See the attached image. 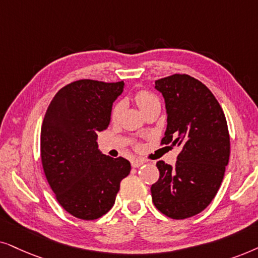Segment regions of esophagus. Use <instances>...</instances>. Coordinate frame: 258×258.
I'll return each mask as SVG.
<instances>
[{
	"label": "esophagus",
	"instance_id": "34e87169",
	"mask_svg": "<svg viewBox=\"0 0 258 258\" xmlns=\"http://www.w3.org/2000/svg\"><path fill=\"white\" fill-rule=\"evenodd\" d=\"M131 164H132L133 167H140V166H142V165L145 164V160H143V159H133Z\"/></svg>",
	"mask_w": 258,
	"mask_h": 258
}]
</instances>
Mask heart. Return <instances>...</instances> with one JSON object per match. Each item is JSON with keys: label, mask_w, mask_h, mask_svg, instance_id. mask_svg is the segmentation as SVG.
<instances>
[{"label": "heart", "mask_w": 258, "mask_h": 258, "mask_svg": "<svg viewBox=\"0 0 258 258\" xmlns=\"http://www.w3.org/2000/svg\"><path fill=\"white\" fill-rule=\"evenodd\" d=\"M135 101L136 104L138 105L140 111H143V109L149 107V106L158 102V99L156 98V95H153L149 91H139L135 94ZM119 112H120V105H116L115 107L113 108L112 115L116 116L119 114Z\"/></svg>", "instance_id": "obj_1"}]
</instances>
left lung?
I'll return each mask as SVG.
<instances>
[{"mask_svg": "<svg viewBox=\"0 0 258 258\" xmlns=\"http://www.w3.org/2000/svg\"><path fill=\"white\" fill-rule=\"evenodd\" d=\"M165 101L166 131L161 144L178 146L176 165L158 161L159 179L151 186L161 214L184 219L215 198L229 163L230 137L224 112L207 86L186 74L154 82Z\"/></svg>", "mask_w": 258, "mask_h": 258, "instance_id": "8db88e82", "label": "left lung"}]
</instances>
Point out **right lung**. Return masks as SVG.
<instances>
[{
	"mask_svg": "<svg viewBox=\"0 0 258 258\" xmlns=\"http://www.w3.org/2000/svg\"><path fill=\"white\" fill-rule=\"evenodd\" d=\"M125 82L79 80L61 88L41 127V160L57 202L74 217L92 221L111 210L131 164L99 150L98 133L111 122Z\"/></svg>",
	"mask_w": 258,
	"mask_h": 258,
	"instance_id": "add662e5",
	"label": "right lung"
}]
</instances>
